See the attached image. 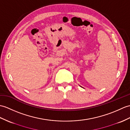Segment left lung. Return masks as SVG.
<instances>
[{"label": "left lung", "instance_id": "left-lung-1", "mask_svg": "<svg viewBox=\"0 0 130 130\" xmlns=\"http://www.w3.org/2000/svg\"><path fill=\"white\" fill-rule=\"evenodd\" d=\"M81 87H82V86H81Z\"/></svg>", "mask_w": 130, "mask_h": 130}]
</instances>
